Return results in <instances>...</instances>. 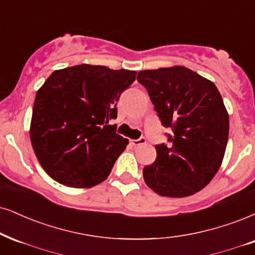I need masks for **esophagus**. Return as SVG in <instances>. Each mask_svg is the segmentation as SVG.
Segmentation results:
<instances>
[{"label":"esophagus","mask_w":255,"mask_h":255,"mask_svg":"<svg viewBox=\"0 0 255 255\" xmlns=\"http://www.w3.org/2000/svg\"><path fill=\"white\" fill-rule=\"evenodd\" d=\"M146 142V139L144 137H140L138 138V139H132L131 140V144H132L133 146H138V145H142V144H144Z\"/></svg>","instance_id":"esophagus-1"}]
</instances>
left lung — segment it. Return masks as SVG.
<instances>
[{"instance_id": "left-lung-1", "label": "left lung", "mask_w": 255, "mask_h": 255, "mask_svg": "<svg viewBox=\"0 0 255 255\" xmlns=\"http://www.w3.org/2000/svg\"><path fill=\"white\" fill-rule=\"evenodd\" d=\"M137 80L147 91L168 143L144 166L147 187L161 196L185 197L203 189L218 172L226 151L229 118L212 81L182 66L140 71Z\"/></svg>"}]
</instances>
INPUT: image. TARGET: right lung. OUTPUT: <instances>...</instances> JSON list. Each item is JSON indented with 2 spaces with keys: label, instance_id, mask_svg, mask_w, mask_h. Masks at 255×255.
Masks as SVG:
<instances>
[{
  "label": "right lung",
  "instance_id": "obj_1",
  "mask_svg": "<svg viewBox=\"0 0 255 255\" xmlns=\"http://www.w3.org/2000/svg\"><path fill=\"white\" fill-rule=\"evenodd\" d=\"M136 72L78 65L54 71L37 91L30 124L34 152L53 180L91 188L108 178L128 144L109 122Z\"/></svg>",
  "mask_w": 255,
  "mask_h": 255
}]
</instances>
